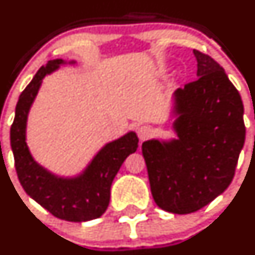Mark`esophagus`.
Instances as JSON below:
<instances>
[{"instance_id":"34e87169","label":"esophagus","mask_w":255,"mask_h":255,"mask_svg":"<svg viewBox=\"0 0 255 255\" xmlns=\"http://www.w3.org/2000/svg\"><path fill=\"white\" fill-rule=\"evenodd\" d=\"M150 135H152V130L148 127H141L137 128V136L141 141H144V139L150 137Z\"/></svg>"}]
</instances>
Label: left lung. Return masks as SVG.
Returning <instances> with one entry per match:
<instances>
[{"mask_svg": "<svg viewBox=\"0 0 255 255\" xmlns=\"http://www.w3.org/2000/svg\"><path fill=\"white\" fill-rule=\"evenodd\" d=\"M197 80L172 95L176 138L142 143L150 192L159 208L190 214L229 187L243 148V103L225 70L193 50Z\"/></svg>", "mask_w": 255, "mask_h": 255, "instance_id": "obj_1", "label": "left lung"}]
</instances>
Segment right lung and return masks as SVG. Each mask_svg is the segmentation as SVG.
Wrapping results in <instances>:
<instances>
[{
	"label": "right lung",
	"instance_id": "add662e5",
	"mask_svg": "<svg viewBox=\"0 0 255 255\" xmlns=\"http://www.w3.org/2000/svg\"><path fill=\"white\" fill-rule=\"evenodd\" d=\"M64 64H75V61H50L40 68L19 96L14 122L10 128V147L19 182L24 191L56 218L83 223L100 218L107 210L112 182L128 155L136 152L138 138L133 131H130L108 142L75 176H58L40 165L32 158L26 143L28 116L43 78Z\"/></svg>",
	"mask_w": 255,
	"mask_h": 255
}]
</instances>
